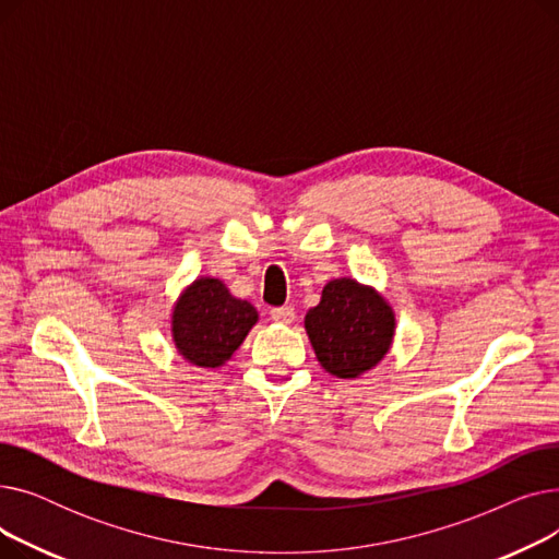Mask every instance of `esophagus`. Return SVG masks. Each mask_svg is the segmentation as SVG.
<instances>
[{"instance_id": "34e87169", "label": "esophagus", "mask_w": 559, "mask_h": 559, "mask_svg": "<svg viewBox=\"0 0 559 559\" xmlns=\"http://www.w3.org/2000/svg\"><path fill=\"white\" fill-rule=\"evenodd\" d=\"M295 317H297V312H295V308H289V306H283V308H272V319L276 321V324L289 326L292 321H295Z\"/></svg>"}]
</instances>
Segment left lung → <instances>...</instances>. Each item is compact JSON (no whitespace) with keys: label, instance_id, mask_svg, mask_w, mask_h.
I'll use <instances>...</instances> for the list:
<instances>
[{"label":"left lung","instance_id":"obj_1","mask_svg":"<svg viewBox=\"0 0 559 559\" xmlns=\"http://www.w3.org/2000/svg\"><path fill=\"white\" fill-rule=\"evenodd\" d=\"M304 326L319 365L335 378L356 380L390 354L396 317L376 287L344 276L324 285Z\"/></svg>","mask_w":559,"mask_h":559}]
</instances>
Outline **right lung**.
I'll use <instances>...</instances> for the list:
<instances>
[{
    "mask_svg": "<svg viewBox=\"0 0 559 559\" xmlns=\"http://www.w3.org/2000/svg\"><path fill=\"white\" fill-rule=\"evenodd\" d=\"M255 324L258 310L233 297L215 276H199L183 287L169 314L176 354L203 369L224 367Z\"/></svg>",
    "mask_w": 559,
    "mask_h": 559,
    "instance_id": "right-lung-1",
    "label": "right lung"
}]
</instances>
